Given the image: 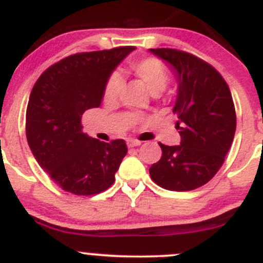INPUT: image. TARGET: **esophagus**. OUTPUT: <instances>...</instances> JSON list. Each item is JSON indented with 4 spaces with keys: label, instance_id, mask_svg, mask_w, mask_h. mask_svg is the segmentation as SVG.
Wrapping results in <instances>:
<instances>
[{
    "label": "esophagus",
    "instance_id": "esophagus-1",
    "mask_svg": "<svg viewBox=\"0 0 263 263\" xmlns=\"http://www.w3.org/2000/svg\"><path fill=\"white\" fill-rule=\"evenodd\" d=\"M141 145V141H139V140H128L127 141V146L128 147H136V146H140Z\"/></svg>",
    "mask_w": 263,
    "mask_h": 263
}]
</instances>
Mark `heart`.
I'll return each instance as SVG.
<instances>
[{
  "label": "heart",
  "mask_w": 263,
  "mask_h": 263,
  "mask_svg": "<svg viewBox=\"0 0 263 263\" xmlns=\"http://www.w3.org/2000/svg\"><path fill=\"white\" fill-rule=\"evenodd\" d=\"M129 67L153 95H159L165 90L169 82V72L160 60L155 57H146L132 62ZM121 84L122 80L118 73H112L108 78L104 86L105 102H116L121 90ZM131 119L135 121V117H131Z\"/></svg>",
  "instance_id": "1"
}]
</instances>
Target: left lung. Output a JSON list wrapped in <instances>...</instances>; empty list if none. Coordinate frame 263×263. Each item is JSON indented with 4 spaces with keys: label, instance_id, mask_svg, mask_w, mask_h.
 I'll return each instance as SVG.
<instances>
[{
    "label": "left lung",
    "instance_id": "8db88e82",
    "mask_svg": "<svg viewBox=\"0 0 263 263\" xmlns=\"http://www.w3.org/2000/svg\"><path fill=\"white\" fill-rule=\"evenodd\" d=\"M171 63L178 82L173 113L181 145L161 147L150 177L169 191H192L206 184L221 168L237 126L232 92L222 76L201 58L172 48L150 49Z\"/></svg>",
    "mask_w": 263,
    "mask_h": 263
}]
</instances>
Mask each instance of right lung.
I'll list each match as a JSON object with an SVG mask.
<instances>
[{
    "label": "right lung",
    "mask_w": 263,
    "mask_h": 263,
    "mask_svg": "<svg viewBox=\"0 0 263 263\" xmlns=\"http://www.w3.org/2000/svg\"><path fill=\"white\" fill-rule=\"evenodd\" d=\"M135 47L76 53L47 68L26 108V139L42 169L63 191L91 196L108 190L127 154L124 140L103 142L82 132L85 110L98 108L113 70Z\"/></svg>",
    "instance_id": "right-lung-1"
}]
</instances>
